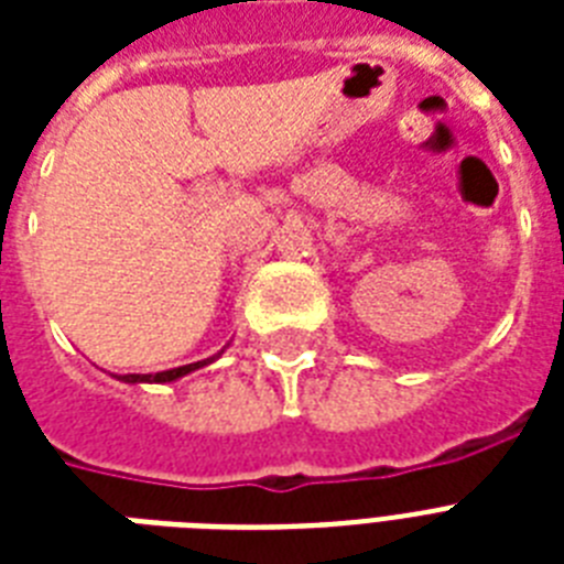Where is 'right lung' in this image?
<instances>
[{
    "instance_id": "obj_1",
    "label": "right lung",
    "mask_w": 564,
    "mask_h": 564,
    "mask_svg": "<svg viewBox=\"0 0 564 564\" xmlns=\"http://www.w3.org/2000/svg\"><path fill=\"white\" fill-rule=\"evenodd\" d=\"M219 354H216V357H219ZM216 357H210V360H202V362H189V366H178V369H170V371H158V375H113V377H117V380H122V383H172V380H178V377L189 375V371L210 366Z\"/></svg>"
}]
</instances>
